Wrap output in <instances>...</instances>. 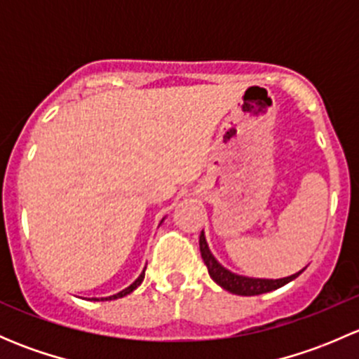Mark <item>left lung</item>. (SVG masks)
<instances>
[{
	"label": "left lung",
	"instance_id": "1",
	"mask_svg": "<svg viewBox=\"0 0 359 359\" xmlns=\"http://www.w3.org/2000/svg\"><path fill=\"white\" fill-rule=\"evenodd\" d=\"M200 252L203 257V262L206 264L208 267V274L213 281H215L219 287H222L224 290L234 293V295H260V293H267V292H273L276 288H281L283 285L290 283L292 280H295L302 271L299 273L292 274V276L287 278H281V280H260V278H247V276H240V274H234L231 271H227L226 267L220 266L217 262L215 257L212 255L210 252L208 245H206L205 240V234H200Z\"/></svg>",
	"mask_w": 359,
	"mask_h": 359
}]
</instances>
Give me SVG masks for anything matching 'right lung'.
<instances>
[{
	"label": "right lung",
	"mask_w": 359,
	"mask_h": 359,
	"mask_svg": "<svg viewBox=\"0 0 359 359\" xmlns=\"http://www.w3.org/2000/svg\"><path fill=\"white\" fill-rule=\"evenodd\" d=\"M161 222H163V220H161ZM144 274H146V269H144V271H142V274H140V276H139V278H137V280H135V281H133V283H132V285H130V287H128V288H125V290H123V292L116 293V295L106 297V300H107V299H109V300H112V299H121V297H125V295H128V293H132V292H133V290H135V288H137V287H139V285H140V283H142V281H144ZM92 300H99V299H92ZM100 300H104V299H100Z\"/></svg>",
	"instance_id": "right-lung-1"
}]
</instances>
